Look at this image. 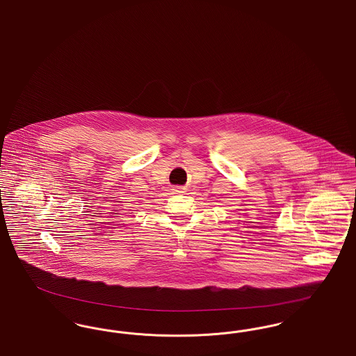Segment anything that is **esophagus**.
I'll return each mask as SVG.
<instances>
[{
	"instance_id": "1",
	"label": "esophagus",
	"mask_w": 356,
	"mask_h": 356,
	"mask_svg": "<svg viewBox=\"0 0 356 356\" xmlns=\"http://www.w3.org/2000/svg\"><path fill=\"white\" fill-rule=\"evenodd\" d=\"M186 186H173V192H176V193H184L186 192Z\"/></svg>"
}]
</instances>
